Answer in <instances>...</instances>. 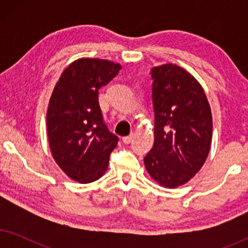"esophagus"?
<instances>
[{
	"instance_id": "34e87169",
	"label": "esophagus",
	"mask_w": 248,
	"mask_h": 248,
	"mask_svg": "<svg viewBox=\"0 0 248 248\" xmlns=\"http://www.w3.org/2000/svg\"><path fill=\"white\" fill-rule=\"evenodd\" d=\"M133 138H134V134L132 133V134H130V135H127V137H124V138H123V142H124L125 144L131 143V142L133 141Z\"/></svg>"
}]
</instances>
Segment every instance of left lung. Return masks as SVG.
<instances>
[{
  "instance_id": "8db88e82",
  "label": "left lung",
  "mask_w": 248,
  "mask_h": 248,
  "mask_svg": "<svg viewBox=\"0 0 248 248\" xmlns=\"http://www.w3.org/2000/svg\"><path fill=\"white\" fill-rule=\"evenodd\" d=\"M155 142L144 157L150 177L176 188L195 176L208 158L212 115L198 80L176 64L151 69Z\"/></svg>"
}]
</instances>
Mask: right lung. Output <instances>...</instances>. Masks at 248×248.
Here are the masks:
<instances>
[{
    "label": "right lung",
    "mask_w": 248,
    "mask_h": 248,
    "mask_svg": "<svg viewBox=\"0 0 248 248\" xmlns=\"http://www.w3.org/2000/svg\"><path fill=\"white\" fill-rule=\"evenodd\" d=\"M122 69L108 60L83 59L70 64L55 84L47 108V135L59 167L81 184L107 170L118 138L104 123L98 93Z\"/></svg>",
    "instance_id": "add662e5"
}]
</instances>
